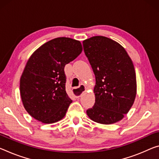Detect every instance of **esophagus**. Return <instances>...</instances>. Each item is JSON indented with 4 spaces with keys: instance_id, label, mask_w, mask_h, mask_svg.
<instances>
[{
    "instance_id": "obj_1",
    "label": "esophagus",
    "mask_w": 159,
    "mask_h": 159,
    "mask_svg": "<svg viewBox=\"0 0 159 159\" xmlns=\"http://www.w3.org/2000/svg\"><path fill=\"white\" fill-rule=\"evenodd\" d=\"M87 90L86 87L85 86V85L84 84H81L79 86V89H76V88H74V89H73V90H74V93H75V97L76 98H79L80 95H81L82 93H84V91Z\"/></svg>"
}]
</instances>
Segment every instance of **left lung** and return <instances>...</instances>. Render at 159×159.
Listing matches in <instances>:
<instances>
[{"instance_id": "left-lung-1", "label": "left lung", "mask_w": 159, "mask_h": 159, "mask_svg": "<svg viewBox=\"0 0 159 159\" xmlns=\"http://www.w3.org/2000/svg\"><path fill=\"white\" fill-rule=\"evenodd\" d=\"M83 45L95 75V102L87 115L102 125L119 122L129 111L137 95L132 59L122 45L106 37H92Z\"/></svg>"}]
</instances>
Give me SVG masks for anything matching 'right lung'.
Returning a JSON list of instances; mask_svg holds the SVG:
<instances>
[{
    "instance_id": "add662e5",
    "label": "right lung",
    "mask_w": 159,
    "mask_h": 159,
    "mask_svg": "<svg viewBox=\"0 0 159 159\" xmlns=\"http://www.w3.org/2000/svg\"><path fill=\"white\" fill-rule=\"evenodd\" d=\"M80 41L57 37L33 52L20 80L25 109L35 120L52 124L66 115L72 100L66 91V64L81 53Z\"/></svg>"
}]
</instances>
